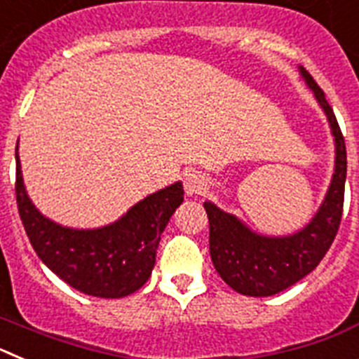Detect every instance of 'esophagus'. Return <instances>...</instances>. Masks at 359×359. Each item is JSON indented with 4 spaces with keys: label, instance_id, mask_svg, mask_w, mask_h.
Listing matches in <instances>:
<instances>
[{
    "label": "esophagus",
    "instance_id": "obj_1",
    "mask_svg": "<svg viewBox=\"0 0 359 359\" xmlns=\"http://www.w3.org/2000/svg\"><path fill=\"white\" fill-rule=\"evenodd\" d=\"M183 187H185L187 196H199L207 190V180L198 170H190L183 177Z\"/></svg>",
    "mask_w": 359,
    "mask_h": 359
}]
</instances>
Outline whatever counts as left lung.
<instances>
[{
  "instance_id": "left-lung-1",
  "label": "left lung",
  "mask_w": 359,
  "mask_h": 359,
  "mask_svg": "<svg viewBox=\"0 0 359 359\" xmlns=\"http://www.w3.org/2000/svg\"><path fill=\"white\" fill-rule=\"evenodd\" d=\"M298 72L327 118L334 142L331 183L315 215L293 233L268 236L215 203H203L210 223V257L215 271L231 290L246 297H273L302 280L331 248L341 221L347 177L345 140L320 86L302 66H298Z\"/></svg>"
}]
</instances>
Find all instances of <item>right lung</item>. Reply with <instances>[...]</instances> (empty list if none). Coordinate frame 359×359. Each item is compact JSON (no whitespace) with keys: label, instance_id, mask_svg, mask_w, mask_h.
Instances as JSON below:
<instances>
[{"label":"right lung","instance_id":"obj_1","mask_svg":"<svg viewBox=\"0 0 359 359\" xmlns=\"http://www.w3.org/2000/svg\"><path fill=\"white\" fill-rule=\"evenodd\" d=\"M18 147L15 196L19 217L41 261L73 290L91 297L122 298L140 290L152 273L161 233L183 203L182 182L140 199L109 224L65 226L41 214L32 203Z\"/></svg>","mask_w":359,"mask_h":359}]
</instances>
